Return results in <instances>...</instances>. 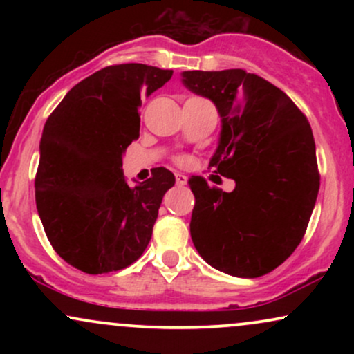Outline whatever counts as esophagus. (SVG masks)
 <instances>
[{
	"instance_id": "obj_1",
	"label": "esophagus",
	"mask_w": 354,
	"mask_h": 354,
	"mask_svg": "<svg viewBox=\"0 0 354 354\" xmlns=\"http://www.w3.org/2000/svg\"><path fill=\"white\" fill-rule=\"evenodd\" d=\"M186 183H188V178H186L185 174L176 173V185H178V186H185Z\"/></svg>"
}]
</instances>
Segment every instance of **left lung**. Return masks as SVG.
Here are the masks:
<instances>
[{
  "instance_id": "8db88e82",
  "label": "left lung",
  "mask_w": 354,
  "mask_h": 354,
  "mask_svg": "<svg viewBox=\"0 0 354 354\" xmlns=\"http://www.w3.org/2000/svg\"><path fill=\"white\" fill-rule=\"evenodd\" d=\"M181 81L216 106L221 131L209 166L236 183L225 193L191 178L193 245L226 274L270 273L301 243L318 196L311 126L281 89L253 73L183 71Z\"/></svg>"
}]
</instances>
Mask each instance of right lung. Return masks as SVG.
Wrapping results in <instances>:
<instances>
[{"instance_id":"add662e5","label":"right lung","mask_w":354,"mask_h":354,"mask_svg":"<svg viewBox=\"0 0 354 354\" xmlns=\"http://www.w3.org/2000/svg\"><path fill=\"white\" fill-rule=\"evenodd\" d=\"M173 76L141 63L108 66L73 86L51 113L39 141L36 208L51 246L83 273L135 263L148 246L174 174L129 186L123 154L140 136L141 98Z\"/></svg>"}]
</instances>
